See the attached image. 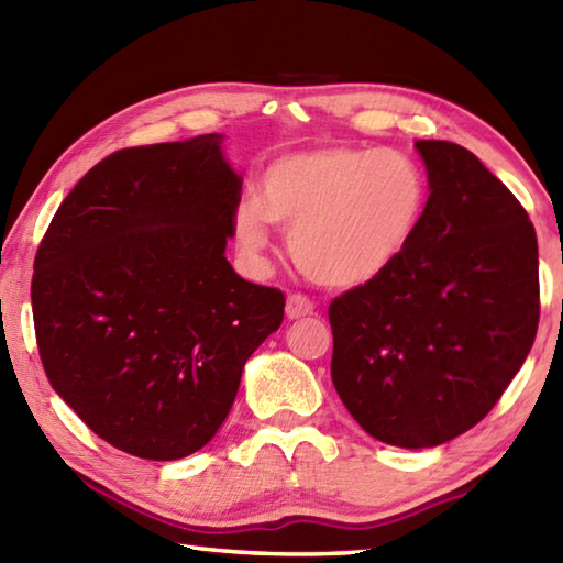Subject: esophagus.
<instances>
[{
	"label": "esophagus",
	"instance_id": "esophagus-1",
	"mask_svg": "<svg viewBox=\"0 0 563 563\" xmlns=\"http://www.w3.org/2000/svg\"><path fill=\"white\" fill-rule=\"evenodd\" d=\"M312 310H316V305H312L310 298H305L300 292L288 295V302H285V316H288V320L312 316Z\"/></svg>",
	"mask_w": 563,
	"mask_h": 563
}]
</instances>
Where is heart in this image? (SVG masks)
<instances>
[{
	"label": "heart",
	"mask_w": 563,
	"mask_h": 563,
	"mask_svg": "<svg viewBox=\"0 0 563 563\" xmlns=\"http://www.w3.org/2000/svg\"><path fill=\"white\" fill-rule=\"evenodd\" d=\"M427 178L397 151L320 146L275 158L261 196L233 211L235 241L263 258L273 223L290 231V253L310 280L352 290L375 283L402 258L427 213Z\"/></svg>",
	"instance_id": "heart-1"
}]
</instances>
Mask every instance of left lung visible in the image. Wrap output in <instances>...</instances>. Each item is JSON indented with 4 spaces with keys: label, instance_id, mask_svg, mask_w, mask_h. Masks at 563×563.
Returning <instances> with one entry per match:
<instances>
[{
    "label": "left lung",
    "instance_id": "left-lung-1",
    "mask_svg": "<svg viewBox=\"0 0 563 563\" xmlns=\"http://www.w3.org/2000/svg\"><path fill=\"white\" fill-rule=\"evenodd\" d=\"M430 198L383 278L330 302L332 385L375 440L422 450L489 415L539 325L537 231L511 190L452 141H417Z\"/></svg>",
    "mask_w": 563,
    "mask_h": 563
}]
</instances>
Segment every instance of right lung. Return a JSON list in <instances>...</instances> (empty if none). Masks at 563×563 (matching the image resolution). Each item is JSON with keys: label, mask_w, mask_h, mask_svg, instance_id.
Listing matches in <instances>:
<instances>
[{"label": "right lung", "mask_w": 563, "mask_h": 563, "mask_svg": "<svg viewBox=\"0 0 563 563\" xmlns=\"http://www.w3.org/2000/svg\"><path fill=\"white\" fill-rule=\"evenodd\" d=\"M221 133L123 148L93 166L36 251L32 310L54 393L141 460L213 440L247 357L280 328V290L225 258L243 178Z\"/></svg>", "instance_id": "1"}]
</instances>
